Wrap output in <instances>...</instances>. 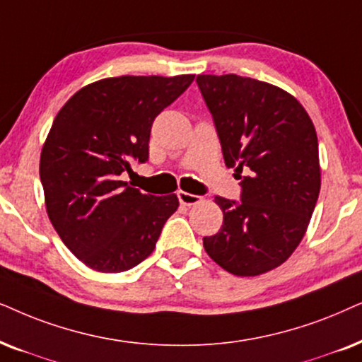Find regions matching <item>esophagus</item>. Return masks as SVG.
Wrapping results in <instances>:
<instances>
[{
	"label": "esophagus",
	"mask_w": 362,
	"mask_h": 362,
	"mask_svg": "<svg viewBox=\"0 0 362 362\" xmlns=\"http://www.w3.org/2000/svg\"><path fill=\"white\" fill-rule=\"evenodd\" d=\"M177 199H180V203L182 206H192V204H198L201 203V196L198 194H191V192H186V191H177Z\"/></svg>",
	"instance_id": "esophagus-1"
}]
</instances>
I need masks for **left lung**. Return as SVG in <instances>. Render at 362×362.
<instances>
[{
	"instance_id": "1",
	"label": "left lung",
	"mask_w": 362,
	"mask_h": 362,
	"mask_svg": "<svg viewBox=\"0 0 362 362\" xmlns=\"http://www.w3.org/2000/svg\"><path fill=\"white\" fill-rule=\"evenodd\" d=\"M196 83L224 163L241 180L239 203L214 198L224 221L203 238L204 250L228 273L259 276L293 255L311 221L321 189L316 129L301 103L274 84L238 74H199Z\"/></svg>"
}]
</instances>
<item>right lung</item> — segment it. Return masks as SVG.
<instances>
[{
    "label": "right lung",
    "instance_id": "right-lung-1",
    "mask_svg": "<svg viewBox=\"0 0 362 362\" xmlns=\"http://www.w3.org/2000/svg\"><path fill=\"white\" fill-rule=\"evenodd\" d=\"M192 79H100L74 93L56 115L40 159L46 213L61 241L91 269L123 273L138 266L180 206L176 194H144L121 175L148 161L154 118Z\"/></svg>",
    "mask_w": 362,
    "mask_h": 362
}]
</instances>
